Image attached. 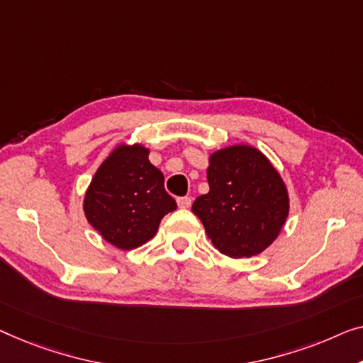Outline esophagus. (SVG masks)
Wrapping results in <instances>:
<instances>
[{"label": "esophagus", "mask_w": 363, "mask_h": 363, "mask_svg": "<svg viewBox=\"0 0 363 363\" xmlns=\"http://www.w3.org/2000/svg\"><path fill=\"white\" fill-rule=\"evenodd\" d=\"M177 205H179V208H189V207H191V199L179 197V199H177Z\"/></svg>", "instance_id": "esophagus-1"}]
</instances>
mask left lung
I'll return each instance as SVG.
<instances>
[{"label":"left lung","mask_w":363,"mask_h":363,"mask_svg":"<svg viewBox=\"0 0 363 363\" xmlns=\"http://www.w3.org/2000/svg\"><path fill=\"white\" fill-rule=\"evenodd\" d=\"M210 191L192 212L212 245L225 256L252 257L266 251L290 212L289 189L261 150L238 143L208 156Z\"/></svg>","instance_id":"8db88e82"}]
</instances>
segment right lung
Returning <instances> with one entry per match:
<instances>
[{"label": "right lung", "instance_id": "right-lung-1", "mask_svg": "<svg viewBox=\"0 0 363 363\" xmlns=\"http://www.w3.org/2000/svg\"><path fill=\"white\" fill-rule=\"evenodd\" d=\"M142 143H118L97 167L84 192L88 223L107 242L130 251L156 235L163 216L177 208L164 176Z\"/></svg>", "mask_w": 363, "mask_h": 363}]
</instances>
